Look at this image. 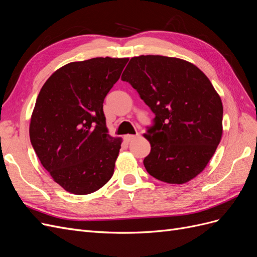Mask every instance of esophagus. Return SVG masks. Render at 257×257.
Listing matches in <instances>:
<instances>
[{
  "label": "esophagus",
  "mask_w": 257,
  "mask_h": 257,
  "mask_svg": "<svg viewBox=\"0 0 257 257\" xmlns=\"http://www.w3.org/2000/svg\"><path fill=\"white\" fill-rule=\"evenodd\" d=\"M141 137V134H136V135H125L124 136V139H125L126 142H131V141H134L136 138Z\"/></svg>",
  "instance_id": "obj_1"
}]
</instances>
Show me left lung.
Listing matches in <instances>:
<instances>
[{"label": "left lung", "instance_id": "8db88e82", "mask_svg": "<svg viewBox=\"0 0 257 257\" xmlns=\"http://www.w3.org/2000/svg\"><path fill=\"white\" fill-rule=\"evenodd\" d=\"M121 79L154 112L144 136L151 151L144 165L172 184L192 180L206 168L223 134V105L212 83L190 62L163 56L132 58Z\"/></svg>", "mask_w": 257, "mask_h": 257}]
</instances>
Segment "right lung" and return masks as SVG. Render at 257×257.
Instances as JSON below:
<instances>
[{
	"mask_svg": "<svg viewBox=\"0 0 257 257\" xmlns=\"http://www.w3.org/2000/svg\"><path fill=\"white\" fill-rule=\"evenodd\" d=\"M127 58H93L57 69L43 85L30 122L42 165L65 191L87 195L113 175L121 138L108 134L103 103Z\"/></svg>",
	"mask_w": 257,
	"mask_h": 257,
	"instance_id": "1",
	"label": "right lung"
}]
</instances>
